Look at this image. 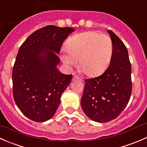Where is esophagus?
I'll return each mask as SVG.
<instances>
[{
  "label": "esophagus",
  "mask_w": 147,
  "mask_h": 147,
  "mask_svg": "<svg viewBox=\"0 0 147 147\" xmlns=\"http://www.w3.org/2000/svg\"><path fill=\"white\" fill-rule=\"evenodd\" d=\"M74 79H77V80H78V81H82V79H81L79 76H76V75L74 76Z\"/></svg>",
  "instance_id": "esophagus-1"
}]
</instances>
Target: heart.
<instances>
[{"instance_id":"1","label":"heart","mask_w":147,"mask_h":147,"mask_svg":"<svg viewBox=\"0 0 147 147\" xmlns=\"http://www.w3.org/2000/svg\"><path fill=\"white\" fill-rule=\"evenodd\" d=\"M66 52L61 54L63 63L72 68L78 61V68L85 75L94 76L102 74L111 61L113 42L110 37L94 31L72 36L66 42Z\"/></svg>"}]
</instances>
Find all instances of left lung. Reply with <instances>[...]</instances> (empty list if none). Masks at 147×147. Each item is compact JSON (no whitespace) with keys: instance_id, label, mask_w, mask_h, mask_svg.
I'll use <instances>...</instances> for the list:
<instances>
[{"instance_id":"8db88e82","label":"left lung","mask_w":147,"mask_h":147,"mask_svg":"<svg viewBox=\"0 0 147 147\" xmlns=\"http://www.w3.org/2000/svg\"><path fill=\"white\" fill-rule=\"evenodd\" d=\"M113 52L108 68L100 76L85 80L81 105L85 114L95 122L115 119L125 108L131 93V63L126 47L111 30Z\"/></svg>"}]
</instances>
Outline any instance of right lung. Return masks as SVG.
Wrapping results in <instances>:
<instances>
[{"instance_id":"obj_1","label":"right lung","mask_w":147,"mask_h":147,"mask_svg":"<svg viewBox=\"0 0 147 147\" xmlns=\"http://www.w3.org/2000/svg\"><path fill=\"white\" fill-rule=\"evenodd\" d=\"M71 28L48 25L36 30L23 42L13 69V93L22 114L38 122L49 120L60 104L72 75L57 69L61 45Z\"/></svg>"}]
</instances>
